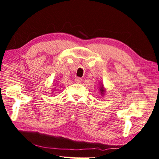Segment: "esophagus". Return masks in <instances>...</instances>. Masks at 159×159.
<instances>
[{
  "mask_svg": "<svg viewBox=\"0 0 159 159\" xmlns=\"http://www.w3.org/2000/svg\"><path fill=\"white\" fill-rule=\"evenodd\" d=\"M75 82L77 84H80L82 81V79H81V78H79V77H76L75 79Z\"/></svg>",
  "mask_w": 159,
  "mask_h": 159,
  "instance_id": "esophagus-1",
  "label": "esophagus"
}]
</instances>
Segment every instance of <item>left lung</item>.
<instances>
[{"label": "left lung", "instance_id": "obj_1", "mask_svg": "<svg viewBox=\"0 0 159 159\" xmlns=\"http://www.w3.org/2000/svg\"><path fill=\"white\" fill-rule=\"evenodd\" d=\"M100 92H101L102 94H104L105 90H104V88H103V86H101V87H100Z\"/></svg>", "mask_w": 159, "mask_h": 159}]
</instances>
